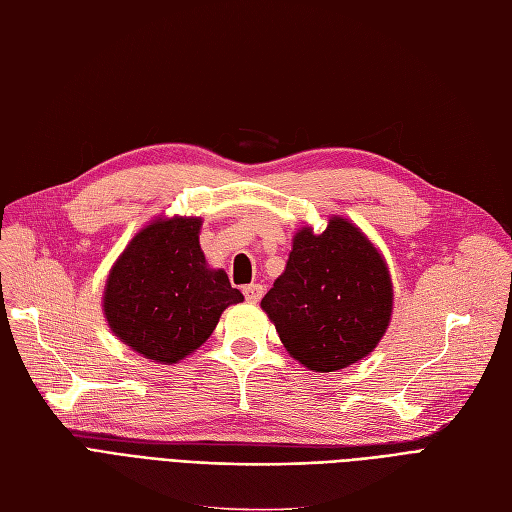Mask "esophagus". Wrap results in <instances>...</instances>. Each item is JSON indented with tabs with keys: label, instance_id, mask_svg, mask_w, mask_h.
Segmentation results:
<instances>
[{
	"label": "esophagus",
	"instance_id": "34e87169",
	"mask_svg": "<svg viewBox=\"0 0 512 512\" xmlns=\"http://www.w3.org/2000/svg\"><path fill=\"white\" fill-rule=\"evenodd\" d=\"M244 295H246V300H249V302H253V304H257L259 300H261V295H263V287L261 285H246L244 289Z\"/></svg>",
	"mask_w": 512,
	"mask_h": 512
}]
</instances>
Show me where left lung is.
<instances>
[{
  "label": "left lung",
  "instance_id": "1",
  "mask_svg": "<svg viewBox=\"0 0 512 512\" xmlns=\"http://www.w3.org/2000/svg\"><path fill=\"white\" fill-rule=\"evenodd\" d=\"M280 342L312 372H336L368 357L385 336L393 283L383 253L349 219L321 234L300 227L285 272L261 300Z\"/></svg>",
  "mask_w": 512,
  "mask_h": 512
}]
</instances>
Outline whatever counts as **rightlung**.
Segmentation results:
<instances>
[{"label": "right lung", "mask_w": 512, "mask_h": 512, "mask_svg": "<svg viewBox=\"0 0 512 512\" xmlns=\"http://www.w3.org/2000/svg\"><path fill=\"white\" fill-rule=\"evenodd\" d=\"M200 217H157L129 240L108 272L102 310L110 332L157 364H178L210 338L244 295L208 266Z\"/></svg>", "instance_id": "right-lung-1"}]
</instances>
